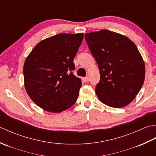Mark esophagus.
I'll list each match as a JSON object with an SVG mask.
<instances>
[{"instance_id":"34e87169","label":"esophagus","mask_w":156,"mask_h":156,"mask_svg":"<svg viewBox=\"0 0 156 156\" xmlns=\"http://www.w3.org/2000/svg\"><path fill=\"white\" fill-rule=\"evenodd\" d=\"M82 80H83L85 82H88L89 81V78H88V76H87V77H84V78H82Z\"/></svg>"}]
</instances>
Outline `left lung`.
Masks as SVG:
<instances>
[{"instance_id": "obj_1", "label": "left lung", "mask_w": 156, "mask_h": 156, "mask_svg": "<svg viewBox=\"0 0 156 156\" xmlns=\"http://www.w3.org/2000/svg\"><path fill=\"white\" fill-rule=\"evenodd\" d=\"M100 70L95 92L102 103L121 108L134 100L143 86L145 69L136 45L125 35L106 29L85 34Z\"/></svg>"}]
</instances>
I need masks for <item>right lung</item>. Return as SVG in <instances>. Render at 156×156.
Wrapping results in <instances>:
<instances>
[{
	"label": "right lung",
	"mask_w": 156,
	"mask_h": 156,
	"mask_svg": "<svg viewBox=\"0 0 156 156\" xmlns=\"http://www.w3.org/2000/svg\"><path fill=\"white\" fill-rule=\"evenodd\" d=\"M83 37L82 33L57 34L38 43L26 58L25 90L44 110L60 112L77 100L82 82L73 74V61Z\"/></svg>",
	"instance_id": "add662e5"
}]
</instances>
